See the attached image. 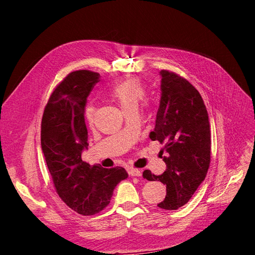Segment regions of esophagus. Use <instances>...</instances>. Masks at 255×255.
I'll use <instances>...</instances> for the list:
<instances>
[{"label": "esophagus", "instance_id": "34e87169", "mask_svg": "<svg viewBox=\"0 0 255 255\" xmlns=\"http://www.w3.org/2000/svg\"><path fill=\"white\" fill-rule=\"evenodd\" d=\"M128 174L130 176H141L140 170H138V169H135V168H129L128 169Z\"/></svg>", "mask_w": 255, "mask_h": 255}]
</instances>
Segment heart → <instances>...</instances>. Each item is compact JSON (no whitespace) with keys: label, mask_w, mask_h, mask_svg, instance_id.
<instances>
[{"label":"heart","mask_w":255,"mask_h":255,"mask_svg":"<svg viewBox=\"0 0 255 255\" xmlns=\"http://www.w3.org/2000/svg\"><path fill=\"white\" fill-rule=\"evenodd\" d=\"M145 88L142 82L132 78L122 81L111 89V96L117 101L123 112H128L132 109H138V105L145 97ZM96 113V107L91 102L85 105L84 117L88 123H92Z\"/></svg>","instance_id":"obj_1"}]
</instances>
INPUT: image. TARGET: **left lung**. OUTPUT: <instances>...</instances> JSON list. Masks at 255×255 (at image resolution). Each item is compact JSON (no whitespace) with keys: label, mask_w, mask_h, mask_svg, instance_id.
Returning <instances> with one entry per match:
<instances>
[{"label":"left lung","mask_w":255,"mask_h":255,"mask_svg":"<svg viewBox=\"0 0 255 255\" xmlns=\"http://www.w3.org/2000/svg\"><path fill=\"white\" fill-rule=\"evenodd\" d=\"M160 74V101L151 140H157L166 170L155 175L144 170L148 181L166 185L167 194L157 204L173 211L186 204L207 173L211 163V129L206 107L199 91L180 75Z\"/></svg>","instance_id":"1"}]
</instances>
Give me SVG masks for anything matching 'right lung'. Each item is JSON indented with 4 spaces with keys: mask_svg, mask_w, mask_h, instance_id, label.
<instances>
[{
    "mask_svg": "<svg viewBox=\"0 0 255 255\" xmlns=\"http://www.w3.org/2000/svg\"><path fill=\"white\" fill-rule=\"evenodd\" d=\"M100 74L71 72L52 92L41 121V149L60 199L81 215H94L110 204L125 168L90 166L82 160L88 146L84 109Z\"/></svg>",
    "mask_w": 255,
    "mask_h": 255,
    "instance_id": "right-lung-1",
    "label": "right lung"
}]
</instances>
